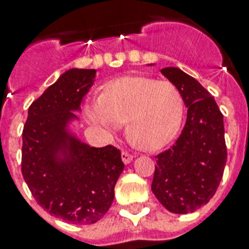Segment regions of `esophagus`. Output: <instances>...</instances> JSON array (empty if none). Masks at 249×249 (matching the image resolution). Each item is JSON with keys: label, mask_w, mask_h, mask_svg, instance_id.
I'll return each instance as SVG.
<instances>
[{"label": "esophagus", "mask_w": 249, "mask_h": 249, "mask_svg": "<svg viewBox=\"0 0 249 249\" xmlns=\"http://www.w3.org/2000/svg\"><path fill=\"white\" fill-rule=\"evenodd\" d=\"M121 160H123V162L125 164H129L133 160V156L130 153H128V152H123L121 153Z\"/></svg>", "instance_id": "esophagus-1"}]
</instances>
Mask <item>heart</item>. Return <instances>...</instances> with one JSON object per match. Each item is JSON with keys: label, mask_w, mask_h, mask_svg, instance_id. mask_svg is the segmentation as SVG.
I'll return each instance as SVG.
<instances>
[{"label": "heart", "mask_w": 249, "mask_h": 249, "mask_svg": "<svg viewBox=\"0 0 249 249\" xmlns=\"http://www.w3.org/2000/svg\"><path fill=\"white\" fill-rule=\"evenodd\" d=\"M85 115L105 134L115 135L126 123V134L143 149H163L177 137L185 102L176 86L143 76L108 81L100 97L86 102Z\"/></svg>", "instance_id": "b5f03b06"}]
</instances>
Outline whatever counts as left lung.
<instances>
[{
    "mask_svg": "<svg viewBox=\"0 0 249 249\" xmlns=\"http://www.w3.org/2000/svg\"><path fill=\"white\" fill-rule=\"evenodd\" d=\"M160 73L182 95L187 119L173 147L156 157L152 191L168 212L189 214L208 204L223 177L227 163L223 114L194 77L176 67Z\"/></svg>",
    "mask_w": 249,
    "mask_h": 249,
    "instance_id": "8db88e82",
    "label": "left lung"
}]
</instances>
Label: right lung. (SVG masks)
Masks as SVG:
<instances>
[{"label": "right lung", "instance_id": "1", "mask_svg": "<svg viewBox=\"0 0 249 249\" xmlns=\"http://www.w3.org/2000/svg\"><path fill=\"white\" fill-rule=\"evenodd\" d=\"M96 70L71 68L29 107L21 171L36 202L72 224H93L107 213L124 170L120 150L89 147L71 129Z\"/></svg>", "mask_w": 249, "mask_h": 249}]
</instances>
